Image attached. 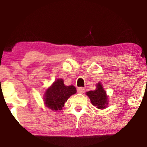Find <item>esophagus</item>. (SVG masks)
<instances>
[{"label":"esophagus","mask_w":147,"mask_h":147,"mask_svg":"<svg viewBox=\"0 0 147 147\" xmlns=\"http://www.w3.org/2000/svg\"><path fill=\"white\" fill-rule=\"evenodd\" d=\"M77 91H78V93H84V91H85V89H84V88H78V89H77Z\"/></svg>","instance_id":"obj_1"}]
</instances>
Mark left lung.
Listing matches in <instances>:
<instances>
[{
    "mask_svg": "<svg viewBox=\"0 0 147 147\" xmlns=\"http://www.w3.org/2000/svg\"><path fill=\"white\" fill-rule=\"evenodd\" d=\"M86 94L89 96L92 104L98 109H103L108 106V96L100 83L96 84L95 90L87 92Z\"/></svg>",
    "mask_w": 147,
    "mask_h": 147,
    "instance_id": "left-lung-1",
    "label": "left lung"
}]
</instances>
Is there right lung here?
Returning a JSON list of instances; mask_svg holds the SVG:
<instances>
[{
  "instance_id": "obj_1",
  "label": "right lung",
  "mask_w": 147,
  "mask_h": 147,
  "mask_svg": "<svg viewBox=\"0 0 147 147\" xmlns=\"http://www.w3.org/2000/svg\"><path fill=\"white\" fill-rule=\"evenodd\" d=\"M76 93V89L74 86H65L63 79H57L46 90L44 94L45 104L52 110H61L65 102Z\"/></svg>"
}]
</instances>
